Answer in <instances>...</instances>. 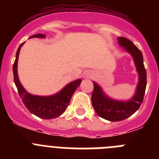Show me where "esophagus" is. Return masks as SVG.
<instances>
[{
    "mask_svg": "<svg viewBox=\"0 0 159 159\" xmlns=\"http://www.w3.org/2000/svg\"><path fill=\"white\" fill-rule=\"evenodd\" d=\"M90 76H91V73H90V72H89V71L84 72V73H83L84 77H86V78H87V77H90Z\"/></svg>",
    "mask_w": 159,
    "mask_h": 159,
    "instance_id": "34e87169",
    "label": "esophagus"
}]
</instances>
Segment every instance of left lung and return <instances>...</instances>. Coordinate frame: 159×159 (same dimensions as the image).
I'll list each match as a JSON object with an SVG mask.
<instances>
[{
    "instance_id": "1",
    "label": "left lung",
    "mask_w": 159,
    "mask_h": 159,
    "mask_svg": "<svg viewBox=\"0 0 159 159\" xmlns=\"http://www.w3.org/2000/svg\"><path fill=\"white\" fill-rule=\"evenodd\" d=\"M119 44L132 55L137 71L139 74V82L136 93L129 101H117L111 99L103 93L102 88L94 82V90L91 101L96 113L100 117L110 121H120L131 116L142 103L146 87V70L143 63V56L131 40L126 38L118 37Z\"/></svg>"
}]
</instances>
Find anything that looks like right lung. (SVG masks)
I'll list each match as a JSON object with an SVG mask.
<instances>
[{
	"label": "right lung",
	"mask_w": 159,
	"mask_h": 159,
	"mask_svg": "<svg viewBox=\"0 0 159 159\" xmlns=\"http://www.w3.org/2000/svg\"><path fill=\"white\" fill-rule=\"evenodd\" d=\"M43 34H37L32 35L30 38H45ZM24 43H21L16 53V59L13 65L14 80L18 94L22 98L24 105L32 114L35 115L39 118L53 119L63 114L69 105L73 93L82 82V80L77 79L70 82L64 87L60 92L51 96H37L29 94L20 82L18 76V60L21 47Z\"/></svg>",
	"instance_id": "right-lung-1"
}]
</instances>
